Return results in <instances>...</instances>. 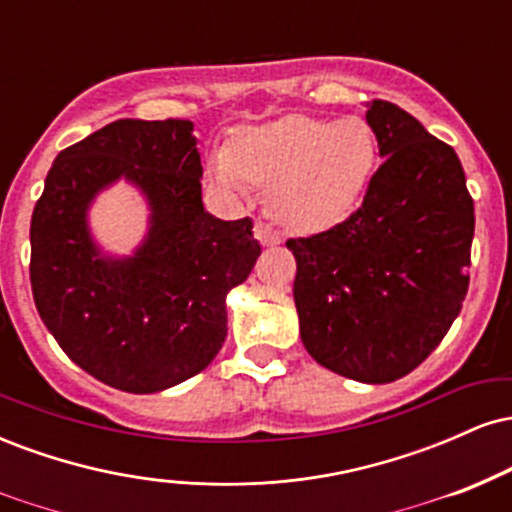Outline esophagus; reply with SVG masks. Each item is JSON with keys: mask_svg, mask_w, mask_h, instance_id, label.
Here are the masks:
<instances>
[{"mask_svg": "<svg viewBox=\"0 0 512 512\" xmlns=\"http://www.w3.org/2000/svg\"><path fill=\"white\" fill-rule=\"evenodd\" d=\"M255 238L260 240L262 245H267V248H269V245H279L281 243L279 233H276L274 228L269 226V223H264V221L255 223Z\"/></svg>", "mask_w": 512, "mask_h": 512, "instance_id": "1", "label": "esophagus"}]
</instances>
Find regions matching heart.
<instances>
[{"label": "heart", "instance_id": "b5f03b06", "mask_svg": "<svg viewBox=\"0 0 512 512\" xmlns=\"http://www.w3.org/2000/svg\"><path fill=\"white\" fill-rule=\"evenodd\" d=\"M378 166V142L361 117L286 115L238 129L231 149L211 154V178L228 192L267 187L281 226L322 233L349 219Z\"/></svg>", "mask_w": 512, "mask_h": 512}]
</instances>
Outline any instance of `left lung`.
<instances>
[{"label": "left lung", "mask_w": 512, "mask_h": 512, "mask_svg": "<svg viewBox=\"0 0 512 512\" xmlns=\"http://www.w3.org/2000/svg\"><path fill=\"white\" fill-rule=\"evenodd\" d=\"M383 166L349 219L291 238L293 301L308 354L383 385L443 342L469 286L474 202L460 158L395 103H368Z\"/></svg>", "instance_id": "1"}]
</instances>
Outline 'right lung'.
Segmentation results:
<instances>
[{"mask_svg":"<svg viewBox=\"0 0 512 512\" xmlns=\"http://www.w3.org/2000/svg\"><path fill=\"white\" fill-rule=\"evenodd\" d=\"M190 120H117L52 163L31 219L35 308L79 368L149 395L192 378L226 339V296L260 257L252 221H221L202 204ZM117 179L150 207L132 256H108L87 226L92 199Z\"/></svg>","mask_w":512,"mask_h":512,"instance_id":"right-lung-1","label":"right lung"}]
</instances>
